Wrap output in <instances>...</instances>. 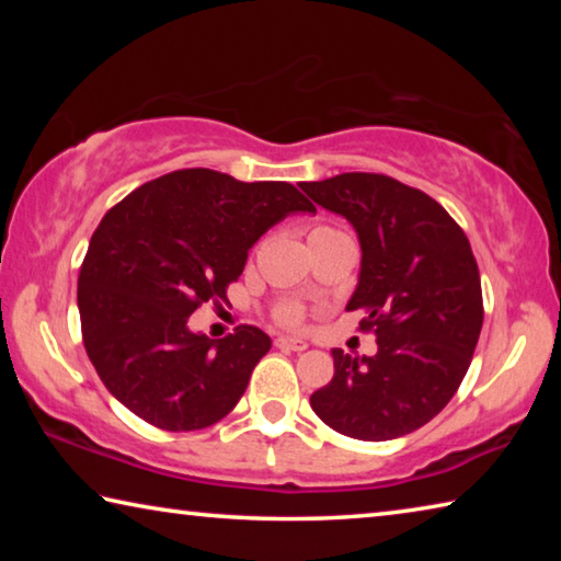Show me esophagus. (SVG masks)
Returning <instances> with one entry per match:
<instances>
[{
	"instance_id": "1",
	"label": "esophagus",
	"mask_w": 561,
	"mask_h": 561,
	"mask_svg": "<svg viewBox=\"0 0 561 561\" xmlns=\"http://www.w3.org/2000/svg\"><path fill=\"white\" fill-rule=\"evenodd\" d=\"M277 348H282V351H297V354H301V351L309 348V344L304 339H297V336H279L277 339Z\"/></svg>"
}]
</instances>
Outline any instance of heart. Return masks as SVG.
I'll list each match as a JSON object with an SVG mask.
<instances>
[{
    "mask_svg": "<svg viewBox=\"0 0 561 561\" xmlns=\"http://www.w3.org/2000/svg\"><path fill=\"white\" fill-rule=\"evenodd\" d=\"M319 230H327V227H319ZM314 230V232H319ZM279 319L284 321V324H297V321L301 319V311L294 307V304H287V307L279 309Z\"/></svg>",
    "mask_w": 561,
    "mask_h": 561,
    "instance_id": "b5f03b06",
    "label": "heart"
}]
</instances>
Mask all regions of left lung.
Returning a JSON list of instances; mask_svg holds the SVG:
<instances>
[{"mask_svg": "<svg viewBox=\"0 0 561 561\" xmlns=\"http://www.w3.org/2000/svg\"><path fill=\"white\" fill-rule=\"evenodd\" d=\"M311 201L358 234V284L374 356H334V378L311 393L329 428L356 440H393L433 421L458 391L482 329V289L470 242L445 207L398 180L341 173L301 183Z\"/></svg>", "mask_w": 561, "mask_h": 561, "instance_id": "8db88e82", "label": "left lung"}]
</instances>
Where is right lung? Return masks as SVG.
I'll return each instance as SVG.
<instances>
[{
    "label": "right lung",
    "mask_w": 561,
    "mask_h": 561,
    "mask_svg": "<svg viewBox=\"0 0 561 561\" xmlns=\"http://www.w3.org/2000/svg\"><path fill=\"white\" fill-rule=\"evenodd\" d=\"M294 213H317L279 180L242 183L210 168L175 170L111 207L79 274L83 346L103 386L163 431H201L232 411L272 339L237 327L207 339L187 319L227 299L247 252Z\"/></svg>",
    "instance_id": "obj_1"
}]
</instances>
